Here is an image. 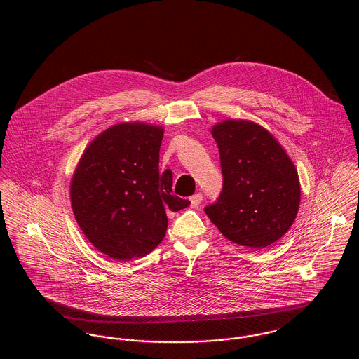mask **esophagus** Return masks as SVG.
Instances as JSON below:
<instances>
[{
	"instance_id": "34e87169",
	"label": "esophagus",
	"mask_w": 359,
	"mask_h": 359,
	"mask_svg": "<svg viewBox=\"0 0 359 359\" xmlns=\"http://www.w3.org/2000/svg\"><path fill=\"white\" fill-rule=\"evenodd\" d=\"M203 201V195L202 194H195L194 196H191V205L192 207H198L201 205V202Z\"/></svg>"
}]
</instances>
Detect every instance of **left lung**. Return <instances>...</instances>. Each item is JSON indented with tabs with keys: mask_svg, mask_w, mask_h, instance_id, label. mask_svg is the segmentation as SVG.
<instances>
[{
	"mask_svg": "<svg viewBox=\"0 0 359 359\" xmlns=\"http://www.w3.org/2000/svg\"><path fill=\"white\" fill-rule=\"evenodd\" d=\"M222 191L205 212L233 243L264 249L292 226L300 205V182L294 164L278 141L261 126L225 120L214 126Z\"/></svg>",
	"mask_w": 359,
	"mask_h": 359,
	"instance_id": "8db88e82",
	"label": "left lung"
}]
</instances>
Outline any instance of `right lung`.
Instances as JSON below:
<instances>
[{
    "label": "right lung",
    "instance_id": "1",
    "mask_svg": "<svg viewBox=\"0 0 359 359\" xmlns=\"http://www.w3.org/2000/svg\"><path fill=\"white\" fill-rule=\"evenodd\" d=\"M163 128L123 123L98 135L70 185L74 217L103 255L130 261L149 255L167 231L165 211L189 201L172 195V172H158Z\"/></svg>",
    "mask_w": 359,
    "mask_h": 359
}]
</instances>
